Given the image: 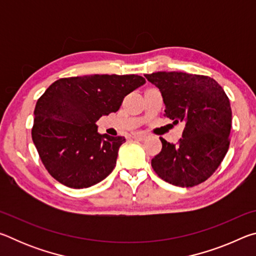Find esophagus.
I'll return each mask as SVG.
<instances>
[{
    "instance_id": "1",
    "label": "esophagus",
    "mask_w": 256,
    "mask_h": 256,
    "mask_svg": "<svg viewBox=\"0 0 256 256\" xmlns=\"http://www.w3.org/2000/svg\"><path fill=\"white\" fill-rule=\"evenodd\" d=\"M133 138H136V140H138V141H144L146 138V134H144V133H136V134H133Z\"/></svg>"
}]
</instances>
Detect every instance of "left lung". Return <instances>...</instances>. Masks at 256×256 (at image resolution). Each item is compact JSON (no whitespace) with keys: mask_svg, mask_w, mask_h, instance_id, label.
Wrapping results in <instances>:
<instances>
[{"mask_svg":"<svg viewBox=\"0 0 256 256\" xmlns=\"http://www.w3.org/2000/svg\"><path fill=\"white\" fill-rule=\"evenodd\" d=\"M160 90L164 118L185 123L180 144L160 138L162 149L151 166L167 183L192 188L216 170L230 144L232 108L222 86L208 76L156 72L144 76Z\"/></svg>","mask_w":256,"mask_h":256,"instance_id":"obj_1","label":"left lung"}]
</instances>
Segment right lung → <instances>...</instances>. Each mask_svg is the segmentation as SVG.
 Segmentation results:
<instances>
[{
    "label": "right lung",
    "mask_w": 256,
    "mask_h": 256,
    "mask_svg": "<svg viewBox=\"0 0 256 256\" xmlns=\"http://www.w3.org/2000/svg\"><path fill=\"white\" fill-rule=\"evenodd\" d=\"M146 82L136 74L62 78L37 100L32 138L47 172L60 184L86 188L114 170L122 136L97 132L102 115L116 112L124 97Z\"/></svg>",
    "instance_id": "right-lung-1"
}]
</instances>
